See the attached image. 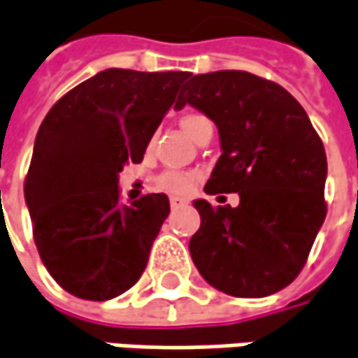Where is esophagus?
<instances>
[{"label":"esophagus","mask_w":358,"mask_h":358,"mask_svg":"<svg viewBox=\"0 0 358 358\" xmlns=\"http://www.w3.org/2000/svg\"><path fill=\"white\" fill-rule=\"evenodd\" d=\"M171 203V209H179V207H183L187 201L183 199V197H171L169 199Z\"/></svg>","instance_id":"1"}]
</instances>
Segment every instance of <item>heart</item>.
<instances>
[{
	"label": "heart",
	"mask_w": 358,
	"mask_h": 358,
	"mask_svg": "<svg viewBox=\"0 0 358 358\" xmlns=\"http://www.w3.org/2000/svg\"><path fill=\"white\" fill-rule=\"evenodd\" d=\"M207 127H213V122L201 113H187L181 117V129L193 141ZM197 179H199V175L193 171H165L155 179V189L167 191V193H187L189 189L197 183Z\"/></svg>",
	"instance_id": "b5f03b06"
}]
</instances>
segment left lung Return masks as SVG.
Listing matches in <instances>:
<instances>
[{"label": "left lung", "mask_w": 358, "mask_h": 358, "mask_svg": "<svg viewBox=\"0 0 358 358\" xmlns=\"http://www.w3.org/2000/svg\"><path fill=\"white\" fill-rule=\"evenodd\" d=\"M187 78L175 108L201 110L222 141L206 193L240 195L238 207L195 201L201 227L189 241L193 264L225 294H274L300 274L327 217L322 141L276 82L241 70Z\"/></svg>", "instance_id": "obj_1"}]
</instances>
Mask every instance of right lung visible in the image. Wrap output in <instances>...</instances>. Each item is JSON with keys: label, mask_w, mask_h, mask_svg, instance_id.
<instances>
[{"label": "right lung", "mask_w": 358, "mask_h": 358, "mask_svg": "<svg viewBox=\"0 0 358 358\" xmlns=\"http://www.w3.org/2000/svg\"><path fill=\"white\" fill-rule=\"evenodd\" d=\"M187 76L108 68L66 92L40 124L24 195L40 258L66 292L110 300L145 272L169 199L120 203L118 173L143 161Z\"/></svg>", "instance_id": "obj_1"}]
</instances>
